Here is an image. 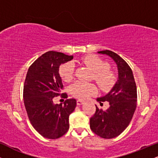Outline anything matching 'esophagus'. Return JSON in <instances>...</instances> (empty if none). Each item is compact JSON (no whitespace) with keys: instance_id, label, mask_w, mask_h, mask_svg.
I'll return each mask as SVG.
<instances>
[{"instance_id":"1","label":"esophagus","mask_w":158,"mask_h":158,"mask_svg":"<svg viewBox=\"0 0 158 158\" xmlns=\"http://www.w3.org/2000/svg\"><path fill=\"white\" fill-rule=\"evenodd\" d=\"M77 105H78V106H80V105L83 104V103H84V101H83V100H81V99H77Z\"/></svg>"}]
</instances>
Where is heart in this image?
<instances>
[{
	"label": "heart",
	"instance_id": "b5f03b06",
	"mask_svg": "<svg viewBox=\"0 0 158 158\" xmlns=\"http://www.w3.org/2000/svg\"><path fill=\"white\" fill-rule=\"evenodd\" d=\"M83 64L88 67L94 72L93 79L96 81L101 90L108 91L114 88L117 81V76L114 71L109 69V64L99 56L89 54L81 59ZM75 67L73 62L69 61L61 64L59 68V75L65 81H70L73 79ZM97 88L94 83H87L78 81L70 86V92L78 99H85L96 94Z\"/></svg>",
	"mask_w": 158,
	"mask_h": 158
}]
</instances>
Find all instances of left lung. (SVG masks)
Wrapping results in <instances>:
<instances>
[{"label": "left lung", "mask_w": 158, "mask_h": 158, "mask_svg": "<svg viewBox=\"0 0 158 158\" xmlns=\"http://www.w3.org/2000/svg\"><path fill=\"white\" fill-rule=\"evenodd\" d=\"M114 59L118 68L119 79L112 90L105 97L98 98L100 105L109 102L106 110L96 106V112L90 119V129L105 139L117 137L128 127L137 107V86L131 68L124 59L110 50L99 51Z\"/></svg>", "instance_id": "left-lung-1"}]
</instances>
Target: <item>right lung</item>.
Segmentation results:
<instances>
[{"label": "right lung", "mask_w": 158, "mask_h": 158, "mask_svg": "<svg viewBox=\"0 0 158 158\" xmlns=\"http://www.w3.org/2000/svg\"><path fill=\"white\" fill-rule=\"evenodd\" d=\"M73 56L48 51L38 58L28 69L23 85V102L33 128L42 137L57 139L69 129V116L77 106L75 99L64 104H54V97L68 98L63 89L59 70L61 64L70 61Z\"/></svg>", "instance_id": "add662e5"}]
</instances>
